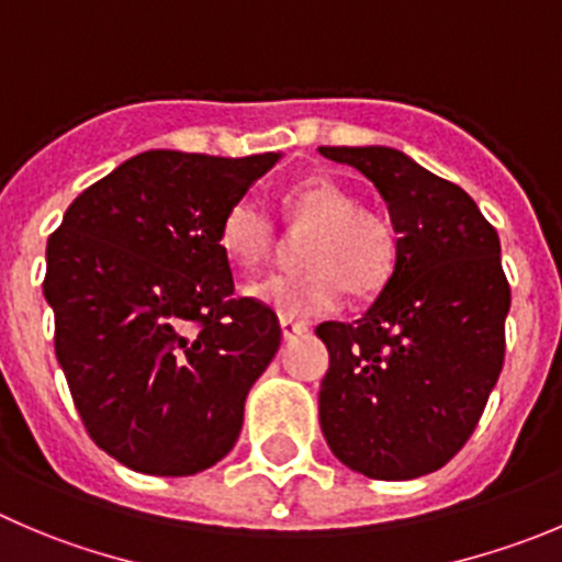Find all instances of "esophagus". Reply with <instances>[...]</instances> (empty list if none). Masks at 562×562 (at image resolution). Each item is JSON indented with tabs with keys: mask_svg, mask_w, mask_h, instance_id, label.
Returning a JSON list of instances; mask_svg holds the SVG:
<instances>
[{
	"mask_svg": "<svg viewBox=\"0 0 562 562\" xmlns=\"http://www.w3.org/2000/svg\"><path fill=\"white\" fill-rule=\"evenodd\" d=\"M278 325H281V336H284V339H292V336H301L308 330L306 323H295V319H286V317H281V323Z\"/></svg>",
	"mask_w": 562,
	"mask_h": 562,
	"instance_id": "34e87169",
	"label": "esophagus"
}]
</instances>
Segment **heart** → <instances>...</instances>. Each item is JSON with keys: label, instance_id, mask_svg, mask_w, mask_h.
<instances>
[{"label": "heart", "instance_id": "heart-1", "mask_svg": "<svg viewBox=\"0 0 562 562\" xmlns=\"http://www.w3.org/2000/svg\"><path fill=\"white\" fill-rule=\"evenodd\" d=\"M278 212L290 232H306L297 245V261L306 267L245 286L278 317H323L339 306L345 290L372 297L392 281L400 259L397 226L383 210L361 204L352 187L334 176H308L278 192ZM217 243L234 265L250 270L276 248V226L256 201L239 198L223 215Z\"/></svg>", "mask_w": 562, "mask_h": 562}]
</instances>
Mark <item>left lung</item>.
<instances>
[{
	"label": "left lung",
	"instance_id": "left-lung-1",
	"mask_svg": "<svg viewBox=\"0 0 562 562\" xmlns=\"http://www.w3.org/2000/svg\"><path fill=\"white\" fill-rule=\"evenodd\" d=\"M386 198L400 234L392 281L356 323H323L330 367L319 425L372 480H414L458 456L505 364L510 284L499 234L458 184L383 146H323Z\"/></svg>",
	"mask_w": 562,
	"mask_h": 562
}]
</instances>
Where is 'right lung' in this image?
I'll return each instance as SVG.
<instances>
[{
	"label": "right lung",
	"mask_w": 562,
	"mask_h": 562,
	"mask_svg": "<svg viewBox=\"0 0 562 562\" xmlns=\"http://www.w3.org/2000/svg\"><path fill=\"white\" fill-rule=\"evenodd\" d=\"M278 154L146 151L68 206L46 245L55 352L95 445L157 477L215 467L281 345L276 312L234 295L217 228Z\"/></svg>",
	"instance_id": "obj_1"
}]
</instances>
